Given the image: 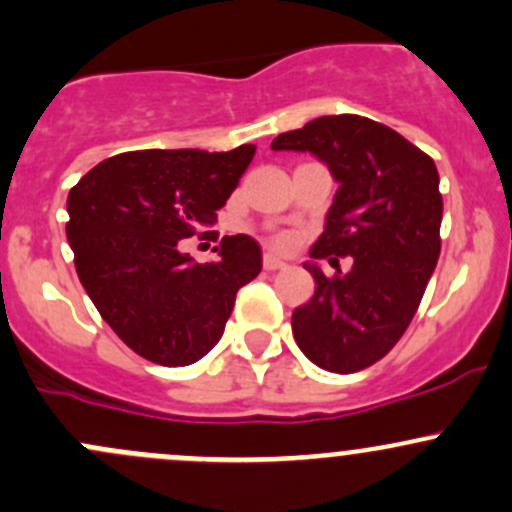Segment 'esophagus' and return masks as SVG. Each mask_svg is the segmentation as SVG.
I'll return each mask as SVG.
<instances>
[{
  "label": "esophagus",
  "mask_w": 512,
  "mask_h": 512,
  "mask_svg": "<svg viewBox=\"0 0 512 512\" xmlns=\"http://www.w3.org/2000/svg\"><path fill=\"white\" fill-rule=\"evenodd\" d=\"M262 265H265V270L275 272V270H282V267H287V262L280 260V257H277V255H272V252H267L265 260H262Z\"/></svg>",
  "instance_id": "1"
}]
</instances>
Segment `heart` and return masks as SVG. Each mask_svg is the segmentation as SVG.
<instances>
[{
    "label": "heart",
    "instance_id": "b5f03b06",
    "mask_svg": "<svg viewBox=\"0 0 512 512\" xmlns=\"http://www.w3.org/2000/svg\"><path fill=\"white\" fill-rule=\"evenodd\" d=\"M275 245L277 247H289V245H292V235H285V232H282V235H275Z\"/></svg>",
    "mask_w": 512,
    "mask_h": 512
}]
</instances>
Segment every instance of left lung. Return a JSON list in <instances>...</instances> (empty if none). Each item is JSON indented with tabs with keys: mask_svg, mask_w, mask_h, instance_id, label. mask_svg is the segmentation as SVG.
Returning <instances> with one entry per match:
<instances>
[{
	"mask_svg": "<svg viewBox=\"0 0 512 512\" xmlns=\"http://www.w3.org/2000/svg\"><path fill=\"white\" fill-rule=\"evenodd\" d=\"M275 151H309L339 183L312 260L352 257V270L314 277V297L292 312V334L312 364L354 374L394 349L414 319L441 252L443 198L431 156L394 128L342 113L280 133Z\"/></svg>",
	"mask_w": 512,
	"mask_h": 512,
	"instance_id": "left-lung-1",
	"label": "left lung"
}]
</instances>
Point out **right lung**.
Wrapping results in <instances>:
<instances>
[{
	"instance_id": "1",
	"label": "right lung",
	"mask_w": 512,
	"mask_h": 512,
	"mask_svg": "<svg viewBox=\"0 0 512 512\" xmlns=\"http://www.w3.org/2000/svg\"><path fill=\"white\" fill-rule=\"evenodd\" d=\"M255 146L131 151L106 158L69 190L66 237L76 275L98 314L126 347L160 366L203 359L225 332L235 294L262 270L252 237L215 247L220 260L193 262L180 240L215 223Z\"/></svg>"
}]
</instances>
